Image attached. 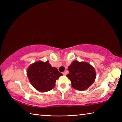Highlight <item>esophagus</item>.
Returning <instances> with one entry per match:
<instances>
[{
    "label": "esophagus",
    "instance_id": "esophagus-1",
    "mask_svg": "<svg viewBox=\"0 0 122 122\" xmlns=\"http://www.w3.org/2000/svg\"><path fill=\"white\" fill-rule=\"evenodd\" d=\"M62 74H63V75H66V72H65V71L63 72Z\"/></svg>",
    "mask_w": 122,
    "mask_h": 122
}]
</instances>
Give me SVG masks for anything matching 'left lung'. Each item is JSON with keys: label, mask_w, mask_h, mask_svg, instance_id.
Masks as SVG:
<instances>
[{"label": "left lung", "mask_w": 122, "mask_h": 122, "mask_svg": "<svg viewBox=\"0 0 122 122\" xmlns=\"http://www.w3.org/2000/svg\"><path fill=\"white\" fill-rule=\"evenodd\" d=\"M69 73L67 77L71 80V86L75 89L83 91L94 83L96 77L94 68L86 62L73 61L68 67Z\"/></svg>", "instance_id": "obj_1"}]
</instances>
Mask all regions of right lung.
Listing matches in <instances>:
<instances>
[{
  "mask_svg": "<svg viewBox=\"0 0 122 122\" xmlns=\"http://www.w3.org/2000/svg\"><path fill=\"white\" fill-rule=\"evenodd\" d=\"M30 83L38 92H47L55 87V82L63 74L55 67H51L48 61L35 62L27 69Z\"/></svg>",
  "mask_w": 122,
  "mask_h": 122,
  "instance_id": "add662e5",
  "label": "right lung"
}]
</instances>
